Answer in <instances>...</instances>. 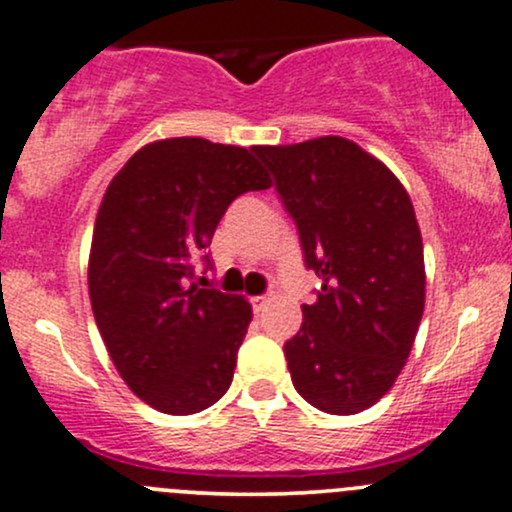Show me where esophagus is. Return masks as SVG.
<instances>
[{"instance_id":"1","label":"esophagus","mask_w":512,"mask_h":512,"mask_svg":"<svg viewBox=\"0 0 512 512\" xmlns=\"http://www.w3.org/2000/svg\"><path fill=\"white\" fill-rule=\"evenodd\" d=\"M267 303H269V296H255V299H252V311H255V313L265 311Z\"/></svg>"}]
</instances>
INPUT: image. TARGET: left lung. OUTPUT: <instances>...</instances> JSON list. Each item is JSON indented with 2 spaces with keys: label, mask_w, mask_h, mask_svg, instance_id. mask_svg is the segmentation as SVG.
<instances>
[{
  "label": "left lung",
  "mask_w": 512,
  "mask_h": 512,
  "mask_svg": "<svg viewBox=\"0 0 512 512\" xmlns=\"http://www.w3.org/2000/svg\"><path fill=\"white\" fill-rule=\"evenodd\" d=\"M299 230L318 296L284 345L291 381L313 408L355 415L398 379L425 308L415 211L396 174L357 143L323 136L257 145Z\"/></svg>",
  "instance_id": "obj_1"
}]
</instances>
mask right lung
<instances>
[{
	"instance_id": "add662e5",
	"label": "right lung",
	"mask_w": 512,
	"mask_h": 512,
	"mask_svg": "<svg viewBox=\"0 0 512 512\" xmlns=\"http://www.w3.org/2000/svg\"><path fill=\"white\" fill-rule=\"evenodd\" d=\"M269 187L255 148L204 138L148 143L106 187L89 299L121 379L155 411L192 415L228 391L252 306L192 282L194 265L228 206Z\"/></svg>"
}]
</instances>
